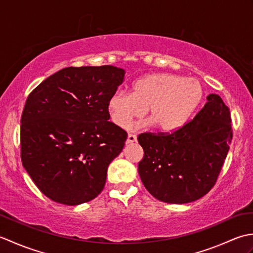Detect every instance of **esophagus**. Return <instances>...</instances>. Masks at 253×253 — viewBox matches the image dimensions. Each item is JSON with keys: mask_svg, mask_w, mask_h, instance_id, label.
Wrapping results in <instances>:
<instances>
[{"mask_svg": "<svg viewBox=\"0 0 253 253\" xmlns=\"http://www.w3.org/2000/svg\"><path fill=\"white\" fill-rule=\"evenodd\" d=\"M137 141V136L136 135H132V133H129L127 137V140H126V144H129L132 142H136Z\"/></svg>", "mask_w": 253, "mask_h": 253, "instance_id": "obj_1", "label": "esophagus"}]
</instances>
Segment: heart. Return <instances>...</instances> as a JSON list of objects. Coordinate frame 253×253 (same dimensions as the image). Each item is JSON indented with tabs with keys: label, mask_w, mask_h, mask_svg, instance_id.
<instances>
[{
	"label": "heart",
	"mask_w": 253,
	"mask_h": 253,
	"mask_svg": "<svg viewBox=\"0 0 253 253\" xmlns=\"http://www.w3.org/2000/svg\"><path fill=\"white\" fill-rule=\"evenodd\" d=\"M202 96V85L195 78L150 74L133 82L129 93H113L107 110L111 121L124 129L146 110L150 120L143 122L142 126L154 124L161 131H173L184 125Z\"/></svg>",
	"instance_id": "heart-1"
}]
</instances>
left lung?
Returning <instances> with one entry per match:
<instances>
[{
  "label": "left lung",
  "instance_id": "8db88e82",
  "mask_svg": "<svg viewBox=\"0 0 253 253\" xmlns=\"http://www.w3.org/2000/svg\"><path fill=\"white\" fill-rule=\"evenodd\" d=\"M193 120L171 132H143L138 142L143 159L138 171L144 187L160 201H196L212 189L233 138L229 109L217 94Z\"/></svg>",
  "mask_w": 253,
  "mask_h": 253
}]
</instances>
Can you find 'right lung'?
<instances>
[{
  "instance_id": "obj_1",
  "label": "right lung",
  "mask_w": 253,
  "mask_h": 253,
  "mask_svg": "<svg viewBox=\"0 0 253 253\" xmlns=\"http://www.w3.org/2000/svg\"><path fill=\"white\" fill-rule=\"evenodd\" d=\"M115 66L66 67L27 98L20 120V158L39 190L77 206L103 190L110 163L127 132L109 122L107 103L124 80Z\"/></svg>"
}]
</instances>
